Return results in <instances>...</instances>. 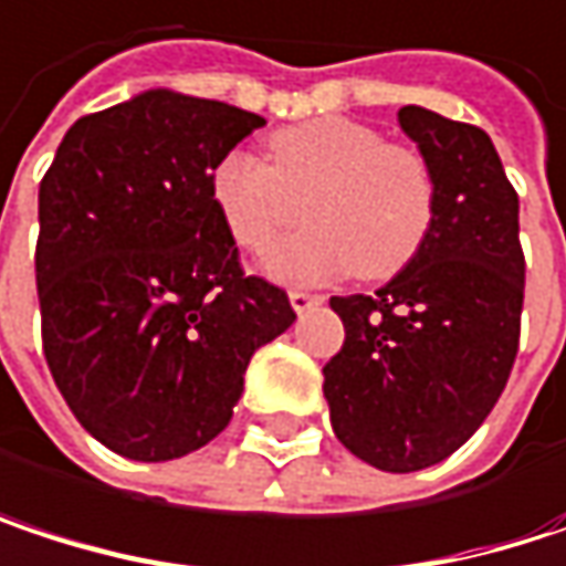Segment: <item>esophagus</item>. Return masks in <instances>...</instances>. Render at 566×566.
I'll use <instances>...</instances> for the list:
<instances>
[{
	"instance_id": "obj_1",
	"label": "esophagus",
	"mask_w": 566,
	"mask_h": 566,
	"mask_svg": "<svg viewBox=\"0 0 566 566\" xmlns=\"http://www.w3.org/2000/svg\"><path fill=\"white\" fill-rule=\"evenodd\" d=\"M287 297H291V307H294L297 314H304V311H311V307H317V304L324 301L321 294H314V291H301V287H294Z\"/></svg>"
}]
</instances>
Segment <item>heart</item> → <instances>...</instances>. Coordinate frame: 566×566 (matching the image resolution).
Segmentation results:
<instances>
[{
	"label": "heart",
	"mask_w": 566,
	"mask_h": 566,
	"mask_svg": "<svg viewBox=\"0 0 566 566\" xmlns=\"http://www.w3.org/2000/svg\"><path fill=\"white\" fill-rule=\"evenodd\" d=\"M212 202L245 252L268 249L300 221L312 229L269 253L282 282H364L399 275L436 222V172L412 144L350 117H314L269 137V164L229 154L212 170Z\"/></svg>",
	"instance_id": "1"
}]
</instances>
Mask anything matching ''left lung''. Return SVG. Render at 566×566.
Masks as SVG:
<instances>
[{
  "mask_svg": "<svg viewBox=\"0 0 566 566\" xmlns=\"http://www.w3.org/2000/svg\"><path fill=\"white\" fill-rule=\"evenodd\" d=\"M436 172L422 252L377 294L331 297L344 347L324 367L337 439L384 472L449 459L509 384L524 304L517 192L475 124L399 107Z\"/></svg>",
  "mask_w": 566,
  "mask_h": 566,
  "instance_id": "1",
  "label": "left lung"
}]
</instances>
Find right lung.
Here are the masks:
<instances>
[{"label":"right lung","instance_id":"right-lung-1","mask_svg":"<svg viewBox=\"0 0 566 566\" xmlns=\"http://www.w3.org/2000/svg\"><path fill=\"white\" fill-rule=\"evenodd\" d=\"M265 120L147 91L81 117L39 186L42 350L111 452L167 462L216 439L252 354L284 334V287L249 275L212 170Z\"/></svg>","mask_w":566,"mask_h":566}]
</instances>
